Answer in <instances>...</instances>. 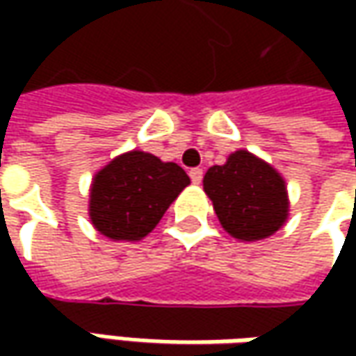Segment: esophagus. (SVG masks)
Here are the masks:
<instances>
[{
	"label": "esophagus",
	"instance_id": "34e87169",
	"mask_svg": "<svg viewBox=\"0 0 356 356\" xmlns=\"http://www.w3.org/2000/svg\"><path fill=\"white\" fill-rule=\"evenodd\" d=\"M202 176H204V170H202V168H192V170H190V178H192L194 184H200V182H202Z\"/></svg>",
	"mask_w": 356,
	"mask_h": 356
}]
</instances>
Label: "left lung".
<instances>
[{"mask_svg":"<svg viewBox=\"0 0 356 356\" xmlns=\"http://www.w3.org/2000/svg\"><path fill=\"white\" fill-rule=\"evenodd\" d=\"M204 192L222 227L239 241L269 238L289 218L285 178L243 148L232 152L226 164L208 168Z\"/></svg>","mask_w":356,"mask_h":356,"instance_id":"8db88e82","label":"left lung"}]
</instances>
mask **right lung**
Returning <instances> with one entry per match:
<instances>
[{
    "mask_svg": "<svg viewBox=\"0 0 356 356\" xmlns=\"http://www.w3.org/2000/svg\"><path fill=\"white\" fill-rule=\"evenodd\" d=\"M188 184L190 178L178 164L129 150L92 176L90 224L113 241H140Z\"/></svg>",
    "mask_w": 356,
    "mask_h": 356,
    "instance_id": "add662e5",
    "label": "right lung"
}]
</instances>
